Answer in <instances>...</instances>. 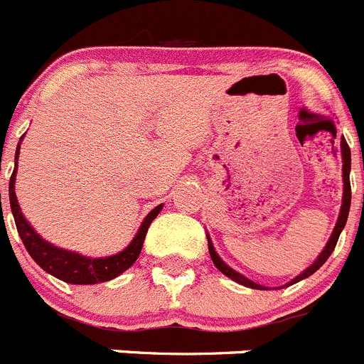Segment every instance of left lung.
Here are the masks:
<instances>
[{
	"label": "left lung",
	"instance_id": "obj_1",
	"mask_svg": "<svg viewBox=\"0 0 364 364\" xmlns=\"http://www.w3.org/2000/svg\"><path fill=\"white\" fill-rule=\"evenodd\" d=\"M341 158H343V205H341V210H339V217H338V223H336V226H334V232H332L331 239H328L327 246L323 247V251L320 253V257H318V259H316L314 262H312L311 266H309L307 269L304 271V273H300L296 278H293L289 284H285V285L296 284V282H300V280H304V278L311 277L312 273H316V271L320 269V267L323 266L325 262H327L328 257L332 255L336 244H338L339 235H341L343 228H345L346 219H348V210H350V199H352V190H350V147H348V144H346L345 138H341ZM206 237H208V235H206ZM208 251H210V257H212V260H213V264H215L217 269H219L223 274H226V277L232 278L233 282H237V284H240V285H246V287H251V289H260V291L267 289V287H264V285L251 282L250 278H246L244 274L237 273V271L232 269V267H230L226 262H223V259H220L219 255H217V251H215V247H213L210 237H208Z\"/></svg>",
	"mask_w": 364,
	"mask_h": 364
}]
</instances>
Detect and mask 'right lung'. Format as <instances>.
Instances as JSON below:
<instances>
[{"label": "right lung", "instance_id": "add662e5", "mask_svg": "<svg viewBox=\"0 0 364 364\" xmlns=\"http://www.w3.org/2000/svg\"><path fill=\"white\" fill-rule=\"evenodd\" d=\"M18 154L19 145L18 149H16V168H14L9 183L10 208H12L16 228H18V233L19 237H21L23 244H25L26 251H28L30 257H32L46 273L53 274L55 278L68 282V284H98V282L113 280V278H117L118 274L124 273L125 269H129V267L138 260L141 247H144V240L145 235H147L149 226H151L152 220L156 219V215L161 212L163 205L156 206V208L145 217L140 230H138V233L134 235V239H132L131 244H129L124 251H120V253L111 255V257H104V259H91V257H84V255L75 253V251L63 250V247H57L53 246V244L46 242V240L30 226L28 220L23 215L21 208H19L18 198H16V192H14L16 171H18Z\"/></svg>", "mask_w": 364, "mask_h": 364}]
</instances>
